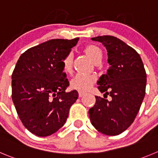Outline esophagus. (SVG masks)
I'll return each instance as SVG.
<instances>
[{"label": "esophagus", "mask_w": 158, "mask_h": 158, "mask_svg": "<svg viewBox=\"0 0 158 158\" xmlns=\"http://www.w3.org/2000/svg\"><path fill=\"white\" fill-rule=\"evenodd\" d=\"M78 95H79V98H81V97H83L84 95H85V93H83V92H79V94H78Z\"/></svg>", "instance_id": "obj_1"}]
</instances>
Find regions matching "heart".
Returning <instances> with one entry per match:
<instances>
[{
	"instance_id": "1",
	"label": "heart",
	"mask_w": 158,
	"mask_h": 158,
	"mask_svg": "<svg viewBox=\"0 0 158 158\" xmlns=\"http://www.w3.org/2000/svg\"><path fill=\"white\" fill-rule=\"evenodd\" d=\"M84 52L94 63L101 60L102 58V51L96 45H88L84 49ZM62 65L65 73H71L73 69V55L71 52L67 54L64 56L62 60ZM94 81H95V77L93 75L78 73L70 81V87L73 89L81 92H86L92 87Z\"/></svg>"
}]
</instances>
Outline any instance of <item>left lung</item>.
<instances>
[{"label":"left lung","mask_w":158,"mask_h":158,"mask_svg":"<svg viewBox=\"0 0 158 158\" xmlns=\"http://www.w3.org/2000/svg\"><path fill=\"white\" fill-rule=\"evenodd\" d=\"M106 46L110 67L98 81L104 98L95 96L89 109L91 124L100 133L116 136L134 121L145 96L147 74L139 53L131 46L112 35L91 38ZM111 96V101L104 98Z\"/></svg>","instance_id":"8db88e82"}]
</instances>
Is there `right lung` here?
Here are the masks:
<instances>
[{"instance_id":"1","label":"right lung","mask_w":158,"mask_h":158,"mask_svg":"<svg viewBox=\"0 0 158 158\" xmlns=\"http://www.w3.org/2000/svg\"><path fill=\"white\" fill-rule=\"evenodd\" d=\"M78 40L56 39L30 48L13 70V102L23 125L35 136H50L60 130L77 99L76 90L65 91L69 81L62 60Z\"/></svg>"}]
</instances>
